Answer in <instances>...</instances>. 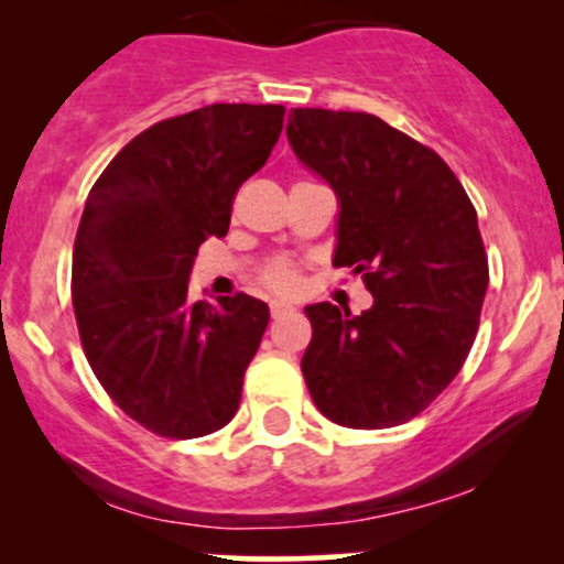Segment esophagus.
I'll list each match as a JSON object with an SVG mask.
<instances>
[{"instance_id": "obj_1", "label": "esophagus", "mask_w": 564, "mask_h": 564, "mask_svg": "<svg viewBox=\"0 0 564 564\" xmlns=\"http://www.w3.org/2000/svg\"><path fill=\"white\" fill-rule=\"evenodd\" d=\"M291 304H286V302H281V300H273L270 302V315H273V318H283V315H289L291 313Z\"/></svg>"}]
</instances>
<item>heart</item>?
I'll list each match as a JSON object with an SVG mask.
<instances>
[{"instance_id": "obj_1", "label": "heart", "mask_w": 564, "mask_h": 564, "mask_svg": "<svg viewBox=\"0 0 564 564\" xmlns=\"http://www.w3.org/2000/svg\"><path fill=\"white\" fill-rule=\"evenodd\" d=\"M262 281L268 283L273 291H283V294H291L296 286H300V278H296V270L291 268V264H283V262H275L270 264L268 270H264Z\"/></svg>"}]
</instances>
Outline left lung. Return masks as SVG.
I'll use <instances>...</instances> for the list:
<instances>
[{
    "label": "left lung",
    "instance_id": "1",
    "mask_svg": "<svg viewBox=\"0 0 564 564\" xmlns=\"http://www.w3.org/2000/svg\"><path fill=\"white\" fill-rule=\"evenodd\" d=\"M294 156L339 200L334 264L364 273L360 315L307 304L302 373L334 424L384 430L424 411L456 379L485 291L477 212L451 166L379 116L291 108Z\"/></svg>",
    "mask_w": 564,
    "mask_h": 564
}]
</instances>
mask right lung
I'll list each match as a JSON object with an SVG mask.
<instances>
[{"label":"right lung","mask_w":564,"mask_h":564,"mask_svg":"<svg viewBox=\"0 0 564 564\" xmlns=\"http://www.w3.org/2000/svg\"><path fill=\"white\" fill-rule=\"evenodd\" d=\"M283 106L215 102L129 140L89 191L74 243V313L95 377L164 437L223 430L270 310L187 296L198 246L230 228L241 183L281 138Z\"/></svg>","instance_id":"obj_1"}]
</instances>
